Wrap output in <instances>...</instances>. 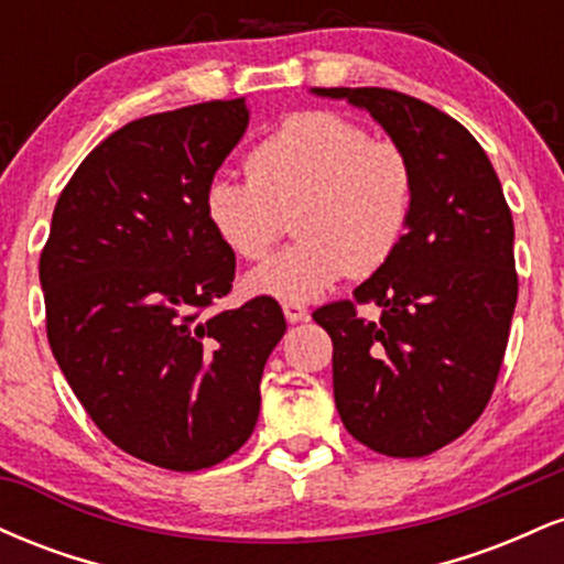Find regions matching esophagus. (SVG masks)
Instances as JSON below:
<instances>
[{
    "instance_id": "1",
    "label": "esophagus",
    "mask_w": 564,
    "mask_h": 564,
    "mask_svg": "<svg viewBox=\"0 0 564 564\" xmlns=\"http://www.w3.org/2000/svg\"><path fill=\"white\" fill-rule=\"evenodd\" d=\"M283 315H286L289 323H300V321L310 318L307 307H304L302 302H291V300L283 302Z\"/></svg>"
}]
</instances>
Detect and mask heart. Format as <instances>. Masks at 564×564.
<instances>
[{
  "mask_svg": "<svg viewBox=\"0 0 564 564\" xmlns=\"http://www.w3.org/2000/svg\"><path fill=\"white\" fill-rule=\"evenodd\" d=\"M416 177L405 151L373 140L336 111L289 116L249 156V174L217 172L204 212L232 254L262 260L296 209L300 241L246 278L254 294L307 302L349 270L371 275L392 260L413 217Z\"/></svg>",
  "mask_w": 564,
  "mask_h": 564,
  "instance_id": "heart-1",
  "label": "heart"
}]
</instances>
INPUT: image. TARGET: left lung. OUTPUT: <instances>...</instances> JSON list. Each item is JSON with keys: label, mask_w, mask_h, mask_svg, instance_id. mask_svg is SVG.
<instances>
[{"label": "left lung", "mask_w": 564, "mask_h": 564, "mask_svg": "<svg viewBox=\"0 0 564 564\" xmlns=\"http://www.w3.org/2000/svg\"><path fill=\"white\" fill-rule=\"evenodd\" d=\"M366 108L416 177L408 232L352 300L313 313L334 345V400L355 440L394 458L462 437L494 394L517 304L514 223L482 145L430 102L381 87H315ZM358 303H377L368 322Z\"/></svg>", "instance_id": "left-lung-1"}]
</instances>
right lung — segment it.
Here are the masks:
<instances>
[{"label":"right lung","mask_w":564,"mask_h":564,"mask_svg":"<svg viewBox=\"0 0 564 564\" xmlns=\"http://www.w3.org/2000/svg\"><path fill=\"white\" fill-rule=\"evenodd\" d=\"M249 124L243 97L129 121L63 187L39 260L47 339L113 445L172 471L215 467L254 432L281 304L228 296L236 254L204 212Z\"/></svg>","instance_id":"obj_1"}]
</instances>
